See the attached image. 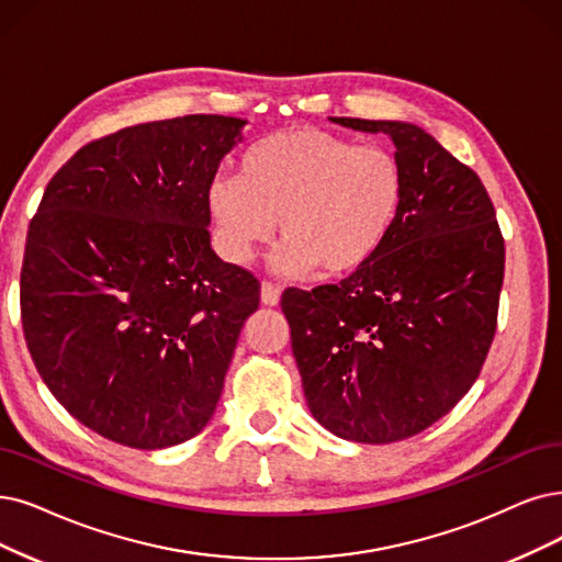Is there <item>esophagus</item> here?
<instances>
[{
    "mask_svg": "<svg viewBox=\"0 0 562 562\" xmlns=\"http://www.w3.org/2000/svg\"><path fill=\"white\" fill-rule=\"evenodd\" d=\"M260 300H262L265 306H277L279 300H281V288L274 285V283H269V281H262Z\"/></svg>",
    "mask_w": 562,
    "mask_h": 562,
    "instance_id": "esophagus-1",
    "label": "esophagus"
}]
</instances>
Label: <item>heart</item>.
Masks as SVG:
<instances>
[{
    "mask_svg": "<svg viewBox=\"0 0 562 562\" xmlns=\"http://www.w3.org/2000/svg\"><path fill=\"white\" fill-rule=\"evenodd\" d=\"M398 156L316 126L277 131L241 156V175L221 172L207 210L221 254L249 265L277 231L272 256L283 277H348L383 249L406 203Z\"/></svg>",
    "mask_w": 562,
    "mask_h": 562,
    "instance_id": "1",
    "label": "heart"
}]
</instances>
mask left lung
Masks as SVG:
<instances>
[{
    "label": "left lung",
    "mask_w": 562,
    "mask_h": 562,
    "mask_svg": "<svg viewBox=\"0 0 562 562\" xmlns=\"http://www.w3.org/2000/svg\"><path fill=\"white\" fill-rule=\"evenodd\" d=\"M385 133L408 179L380 254L281 308L311 415L352 442L411 438L477 380L496 334L505 241L480 177L411 122L329 117Z\"/></svg>",
    "instance_id": "left-lung-1"
}]
</instances>
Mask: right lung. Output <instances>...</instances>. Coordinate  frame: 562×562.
<instances>
[{"label": "right lung", "mask_w": 562, "mask_h": 562, "mask_svg": "<svg viewBox=\"0 0 562 562\" xmlns=\"http://www.w3.org/2000/svg\"><path fill=\"white\" fill-rule=\"evenodd\" d=\"M246 120L122 128L66 161L30 223L22 329L87 429L164 450L205 429L260 283L210 244L207 187Z\"/></svg>", "instance_id": "right-lung-1"}]
</instances>
